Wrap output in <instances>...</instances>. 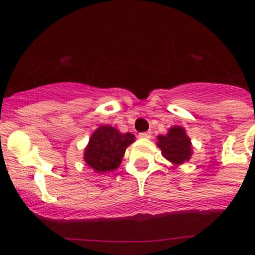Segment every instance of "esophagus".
<instances>
[{
	"mask_svg": "<svg viewBox=\"0 0 255 255\" xmlns=\"http://www.w3.org/2000/svg\"><path fill=\"white\" fill-rule=\"evenodd\" d=\"M138 137L139 138H143V139H148V138L151 137V133L150 132H143V133H139L138 134Z\"/></svg>",
	"mask_w": 255,
	"mask_h": 255,
	"instance_id": "esophagus-1",
	"label": "esophagus"
}]
</instances>
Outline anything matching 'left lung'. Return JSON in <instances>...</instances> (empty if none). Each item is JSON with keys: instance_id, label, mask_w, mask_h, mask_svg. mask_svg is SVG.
<instances>
[{"instance_id": "left-lung-1", "label": "left lung", "mask_w": 255, "mask_h": 255, "mask_svg": "<svg viewBox=\"0 0 255 255\" xmlns=\"http://www.w3.org/2000/svg\"><path fill=\"white\" fill-rule=\"evenodd\" d=\"M156 144L161 149L164 158L175 165L187 161L192 155L191 140L180 126L171 127L168 134L159 135Z\"/></svg>"}]
</instances>
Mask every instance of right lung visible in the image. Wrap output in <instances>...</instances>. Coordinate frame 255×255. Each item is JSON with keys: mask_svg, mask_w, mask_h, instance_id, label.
<instances>
[{"mask_svg": "<svg viewBox=\"0 0 255 255\" xmlns=\"http://www.w3.org/2000/svg\"><path fill=\"white\" fill-rule=\"evenodd\" d=\"M134 142L132 133H121L111 126H101L92 133L85 148L84 160L96 173H107L120 166L127 146Z\"/></svg>", "mask_w": 255, "mask_h": 255, "instance_id": "1", "label": "right lung"}]
</instances>
